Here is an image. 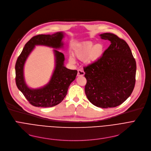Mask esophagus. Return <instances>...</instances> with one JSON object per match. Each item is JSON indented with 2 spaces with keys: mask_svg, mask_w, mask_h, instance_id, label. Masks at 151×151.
<instances>
[{
  "mask_svg": "<svg viewBox=\"0 0 151 151\" xmlns=\"http://www.w3.org/2000/svg\"><path fill=\"white\" fill-rule=\"evenodd\" d=\"M84 75V72L83 70H78V74H77L78 76H82Z\"/></svg>",
  "mask_w": 151,
  "mask_h": 151,
  "instance_id": "34e87169",
  "label": "esophagus"
}]
</instances>
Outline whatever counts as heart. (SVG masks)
I'll list each match as a JSON object with an SVG mask.
<instances>
[{
  "mask_svg": "<svg viewBox=\"0 0 151 151\" xmlns=\"http://www.w3.org/2000/svg\"><path fill=\"white\" fill-rule=\"evenodd\" d=\"M104 52V46L101 43L93 45L92 42H87L79 46L75 50V56L80 60L84 59V62L87 65H91L98 61ZM69 61L75 63V60L73 56L69 57Z\"/></svg>",
  "mask_w": 151,
  "mask_h": 151,
  "instance_id": "1",
  "label": "heart"
}]
</instances>
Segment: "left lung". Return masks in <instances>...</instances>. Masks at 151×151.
Listing matches in <instances>:
<instances>
[{
  "mask_svg": "<svg viewBox=\"0 0 151 151\" xmlns=\"http://www.w3.org/2000/svg\"><path fill=\"white\" fill-rule=\"evenodd\" d=\"M100 36L111 45L98 61L84 67L87 80L85 93L93 105L114 108L124 103L133 91L136 61L124 40L111 33Z\"/></svg>",
  "mask_w": 151,
  "mask_h": 151,
  "instance_id": "left-lung-1",
  "label": "left lung"
}]
</instances>
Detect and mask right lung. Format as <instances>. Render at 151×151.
Segmentation results:
<instances>
[{"label":"right lung","instance_id":"add662e5","mask_svg":"<svg viewBox=\"0 0 151 151\" xmlns=\"http://www.w3.org/2000/svg\"><path fill=\"white\" fill-rule=\"evenodd\" d=\"M63 32L52 35H38L33 37L25 45L15 65L16 84L30 104L37 107H52L58 105L67 93L70 84L76 78L78 71L64 66L65 58L58 50L63 47ZM37 45L54 48L55 68L51 80L47 85L38 89H31L26 84L23 76V66L29 54Z\"/></svg>","mask_w":151,"mask_h":151}]
</instances>
